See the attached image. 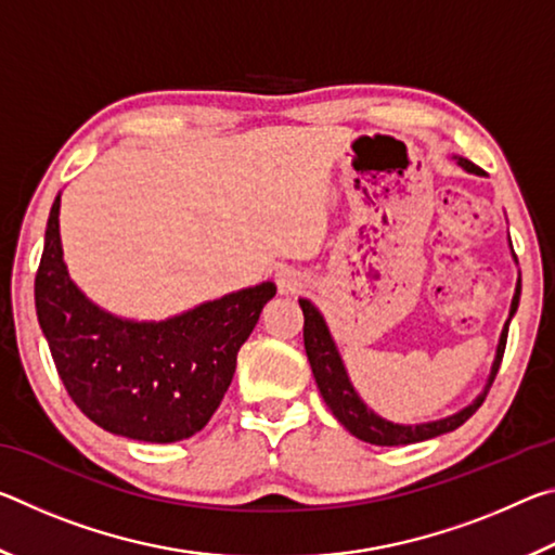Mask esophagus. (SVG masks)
Masks as SVG:
<instances>
[{
  "label": "esophagus",
  "instance_id": "esophagus-1",
  "mask_svg": "<svg viewBox=\"0 0 555 555\" xmlns=\"http://www.w3.org/2000/svg\"><path fill=\"white\" fill-rule=\"evenodd\" d=\"M276 284L281 294H291V291H296L300 286V281L296 279V274H291V271H281L276 276Z\"/></svg>",
  "mask_w": 555,
  "mask_h": 555
}]
</instances>
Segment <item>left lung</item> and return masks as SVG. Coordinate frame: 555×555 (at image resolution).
Segmentation results:
<instances>
[{"label":"left lung","instance_id":"1","mask_svg":"<svg viewBox=\"0 0 555 555\" xmlns=\"http://www.w3.org/2000/svg\"><path fill=\"white\" fill-rule=\"evenodd\" d=\"M457 164L465 168L469 173H482L480 166H475L467 158H457ZM519 294H521V281L516 284V294L512 300V311H509V321L516 313V306H519ZM300 311H304V345H306V354L308 362H311L313 377L318 389H321V397L325 399L327 409L333 411V416L340 421V424L350 430L352 436H357L364 443L372 446H409V443H421V440L436 438L440 434H448V430H455L457 426H463L465 421L473 416V413L482 406V401L490 391L492 382L500 372L502 357H504V347H506V335H509V321H506L502 337H500V347H496V357L492 364V374H490V384L482 397H477L475 403H469L467 409H463L455 416L434 421V424H421V426H399V424H389L364 406L357 397L350 379H347L345 367L340 362V354L335 350V343L331 340V333H327L323 315L315 311V306L311 300L300 298Z\"/></svg>","mask_w":555,"mask_h":555}]
</instances>
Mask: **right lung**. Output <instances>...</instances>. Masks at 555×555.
Returning <instances> with one entry per match:
<instances>
[{
	"label": "right lung",
	"mask_w": 555,
	"mask_h": 555,
	"mask_svg": "<svg viewBox=\"0 0 555 555\" xmlns=\"http://www.w3.org/2000/svg\"><path fill=\"white\" fill-rule=\"evenodd\" d=\"M53 201L36 271V313L65 391L109 434L173 443L205 428L228 391L237 352L261 308L276 294L267 281L164 323H129L100 311L73 286Z\"/></svg>",
	"instance_id": "right-lung-1"
}]
</instances>
